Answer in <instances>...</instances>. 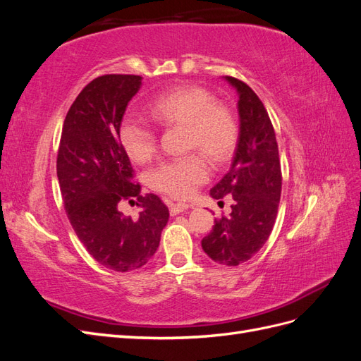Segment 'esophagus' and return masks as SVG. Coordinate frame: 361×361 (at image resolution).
I'll list each match as a JSON object with an SVG mask.
<instances>
[{
	"instance_id": "1",
	"label": "esophagus",
	"mask_w": 361,
	"mask_h": 361,
	"mask_svg": "<svg viewBox=\"0 0 361 361\" xmlns=\"http://www.w3.org/2000/svg\"><path fill=\"white\" fill-rule=\"evenodd\" d=\"M190 207H192V204H187V203H171L170 204V214L171 215H178L183 211L190 209Z\"/></svg>"
}]
</instances>
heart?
<instances>
[{
  "label": "heart",
  "instance_id": "b5f03b06",
  "mask_svg": "<svg viewBox=\"0 0 361 361\" xmlns=\"http://www.w3.org/2000/svg\"><path fill=\"white\" fill-rule=\"evenodd\" d=\"M152 120L161 125L185 126V145L197 147L214 164L232 155L238 141L236 118L227 106L215 104L212 94L195 85H183L158 96L147 108ZM120 143L134 162L145 164L157 152V135L147 125L125 118L118 130ZM206 161L192 154L162 162L150 173V185L171 197L187 199L206 182Z\"/></svg>",
  "mask_w": 361,
  "mask_h": 361
}]
</instances>
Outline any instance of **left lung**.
Listing matches in <instances>:
<instances>
[{
    "label": "left lung",
    "mask_w": 361,
    "mask_h": 361,
    "mask_svg": "<svg viewBox=\"0 0 361 361\" xmlns=\"http://www.w3.org/2000/svg\"><path fill=\"white\" fill-rule=\"evenodd\" d=\"M238 93L239 137L232 167L211 190L221 200L232 195L231 215L215 220L202 248L214 262L238 267L264 247L276 223L281 169L276 133L264 104L250 87L224 76Z\"/></svg>",
    "instance_id": "8db88e82"
}]
</instances>
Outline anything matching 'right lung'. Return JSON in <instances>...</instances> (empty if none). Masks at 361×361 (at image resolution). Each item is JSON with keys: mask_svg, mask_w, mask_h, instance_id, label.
<instances>
[{"mask_svg": "<svg viewBox=\"0 0 361 361\" xmlns=\"http://www.w3.org/2000/svg\"><path fill=\"white\" fill-rule=\"evenodd\" d=\"M141 80L138 75H104L87 84L64 118L57 157L64 209L76 236L96 262L118 272L147 264L170 215L158 195L140 194L118 140L128 102ZM130 197L142 207L135 221L116 207Z\"/></svg>", "mask_w": 361, "mask_h": 361, "instance_id": "right-lung-1", "label": "right lung"}]
</instances>
